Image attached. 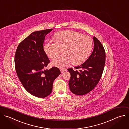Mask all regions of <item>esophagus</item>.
<instances>
[{
    "mask_svg": "<svg viewBox=\"0 0 129 129\" xmlns=\"http://www.w3.org/2000/svg\"><path fill=\"white\" fill-rule=\"evenodd\" d=\"M67 70V69H65V68H63V69H60V71H61V72H64L65 71H66Z\"/></svg>",
    "mask_w": 129,
    "mask_h": 129,
    "instance_id": "34e87169",
    "label": "esophagus"
}]
</instances>
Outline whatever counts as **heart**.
<instances>
[{"label":"heart","mask_w":129,"mask_h":129,"mask_svg":"<svg viewBox=\"0 0 129 129\" xmlns=\"http://www.w3.org/2000/svg\"><path fill=\"white\" fill-rule=\"evenodd\" d=\"M55 42L49 41L44 46V50L49 57L53 59L63 50L64 56L55 59L53 65L63 68L70 65H79L90 56L93 43L89 36L73 31H65L57 33Z\"/></svg>","instance_id":"heart-1"}]
</instances>
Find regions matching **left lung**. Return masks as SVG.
Instances as JSON below:
<instances>
[{
  "label": "left lung",
  "mask_w": 129,
  "mask_h": 129,
  "mask_svg": "<svg viewBox=\"0 0 129 129\" xmlns=\"http://www.w3.org/2000/svg\"><path fill=\"white\" fill-rule=\"evenodd\" d=\"M94 48L89 58L81 65L75 67L78 70L68 69L71 74L69 86L71 92L83 95L91 91L99 82L104 68L105 52L100 41L93 37Z\"/></svg>",
  "instance_id": "left-lung-1"
}]
</instances>
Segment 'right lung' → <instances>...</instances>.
<instances>
[{
    "label": "right lung",
    "mask_w": 129,
    "mask_h": 129,
    "mask_svg": "<svg viewBox=\"0 0 129 129\" xmlns=\"http://www.w3.org/2000/svg\"><path fill=\"white\" fill-rule=\"evenodd\" d=\"M52 30L32 33L19 45L15 57L16 71L23 86L30 94L41 98L51 93L54 81L61 74L57 67L46 69L50 60L43 44Z\"/></svg>",
    "instance_id": "add662e5"
}]
</instances>
